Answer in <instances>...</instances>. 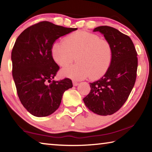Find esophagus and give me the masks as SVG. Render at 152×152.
I'll use <instances>...</instances> for the list:
<instances>
[{"instance_id":"obj_1","label":"esophagus","mask_w":152,"mask_h":152,"mask_svg":"<svg viewBox=\"0 0 152 152\" xmlns=\"http://www.w3.org/2000/svg\"><path fill=\"white\" fill-rule=\"evenodd\" d=\"M72 83H73V85L74 86H78V84H79V83H78V82H76V81H73Z\"/></svg>"}]
</instances>
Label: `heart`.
<instances>
[{
	"instance_id": "1",
	"label": "heart",
	"mask_w": 152,
	"mask_h": 152,
	"mask_svg": "<svg viewBox=\"0 0 152 152\" xmlns=\"http://www.w3.org/2000/svg\"><path fill=\"white\" fill-rule=\"evenodd\" d=\"M51 56L61 68L70 66L76 57L78 64L64 69V76L75 80L89 76L98 79L106 74L111 64L113 47L109 41L96 34L77 31L66 37L63 43H55Z\"/></svg>"
}]
</instances>
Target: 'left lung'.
Wrapping results in <instances>:
<instances>
[{
    "label": "left lung",
    "mask_w": 152,
    "mask_h": 152,
    "mask_svg": "<svg viewBox=\"0 0 152 152\" xmlns=\"http://www.w3.org/2000/svg\"><path fill=\"white\" fill-rule=\"evenodd\" d=\"M111 43L113 58L106 74L90 83L91 92L83 99L88 109L99 115L116 113L127 101L134 86L138 65L137 53L128 35L109 26L96 27Z\"/></svg>",
    "instance_id": "8db88e82"
}]
</instances>
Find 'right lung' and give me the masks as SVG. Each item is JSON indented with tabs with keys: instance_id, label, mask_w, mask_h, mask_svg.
<instances>
[{
	"instance_id": "obj_1",
	"label": "right lung",
	"mask_w": 152,
	"mask_h": 152,
	"mask_svg": "<svg viewBox=\"0 0 152 152\" xmlns=\"http://www.w3.org/2000/svg\"><path fill=\"white\" fill-rule=\"evenodd\" d=\"M76 29L42 21L25 29L15 43L12 74L17 94L23 107L35 117L54 113L64 92L73 86L69 78L51 81L60 70L51 48L58 38Z\"/></svg>"
}]
</instances>
